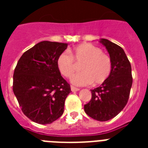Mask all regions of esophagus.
I'll list each match as a JSON object with an SVG mask.
<instances>
[{"instance_id": "1", "label": "esophagus", "mask_w": 148, "mask_h": 148, "mask_svg": "<svg viewBox=\"0 0 148 148\" xmlns=\"http://www.w3.org/2000/svg\"><path fill=\"white\" fill-rule=\"evenodd\" d=\"M71 90L73 91V92H75V91L79 90V88H75V87H74V86H71Z\"/></svg>"}]
</instances>
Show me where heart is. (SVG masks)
Wrapping results in <instances>:
<instances>
[{"label":"heart","instance_id":"obj_1","mask_svg":"<svg viewBox=\"0 0 148 148\" xmlns=\"http://www.w3.org/2000/svg\"><path fill=\"white\" fill-rule=\"evenodd\" d=\"M74 61L77 64L82 63V72L71 78V82L75 85L84 86L91 83L99 85L107 81L111 73L112 64L110 57L103 53L100 47L89 43L74 47L71 56L67 52H63L58 56L57 66L63 76L69 78L74 74L77 69Z\"/></svg>","mask_w":148,"mask_h":148}]
</instances>
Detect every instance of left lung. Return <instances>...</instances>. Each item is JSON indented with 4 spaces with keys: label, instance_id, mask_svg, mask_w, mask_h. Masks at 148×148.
<instances>
[{
    "label": "left lung",
    "instance_id": "1",
    "mask_svg": "<svg viewBox=\"0 0 148 148\" xmlns=\"http://www.w3.org/2000/svg\"><path fill=\"white\" fill-rule=\"evenodd\" d=\"M100 42L108 50L112 64L107 81L91 91V99L84 105L88 116L99 121H107L117 116L128 101L133 78L131 66L123 48L107 39Z\"/></svg>",
    "mask_w": 148,
    "mask_h": 148
}]
</instances>
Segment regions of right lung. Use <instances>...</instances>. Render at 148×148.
<instances>
[{"label": "right lung", "instance_id": "1", "mask_svg": "<svg viewBox=\"0 0 148 148\" xmlns=\"http://www.w3.org/2000/svg\"><path fill=\"white\" fill-rule=\"evenodd\" d=\"M67 44L41 41L25 51L13 76V91L24 114L40 124H51L63 114L71 90L57 66Z\"/></svg>", "mask_w": 148, "mask_h": 148}]
</instances>
